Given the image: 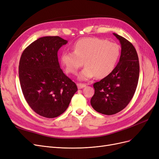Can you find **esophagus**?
<instances>
[{"label":"esophagus","instance_id":"obj_1","mask_svg":"<svg viewBox=\"0 0 159 159\" xmlns=\"http://www.w3.org/2000/svg\"><path fill=\"white\" fill-rule=\"evenodd\" d=\"M77 85H78V89H82L86 86V85L84 84H77Z\"/></svg>","mask_w":159,"mask_h":159}]
</instances>
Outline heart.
<instances>
[{
    "mask_svg": "<svg viewBox=\"0 0 159 159\" xmlns=\"http://www.w3.org/2000/svg\"><path fill=\"white\" fill-rule=\"evenodd\" d=\"M74 51H64L60 61L67 73L75 74L84 64L85 68L78 75L80 80H87L97 76L106 78L117 66L121 49L115 42L96 37L80 38L73 46Z\"/></svg>",
    "mask_w": 159,
    "mask_h": 159,
    "instance_id": "obj_1",
    "label": "heart"
}]
</instances>
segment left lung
I'll return each instance as SVG.
<instances>
[{
    "mask_svg": "<svg viewBox=\"0 0 159 159\" xmlns=\"http://www.w3.org/2000/svg\"><path fill=\"white\" fill-rule=\"evenodd\" d=\"M121 44L119 61L112 73L93 84L91 105L98 113L111 115L121 111L131 102L139 77L137 51L125 38L113 33Z\"/></svg>",
    "mask_w": 159,
    "mask_h": 159,
    "instance_id": "obj_1",
    "label": "left lung"
}]
</instances>
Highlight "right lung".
Masks as SVG:
<instances>
[{"mask_svg": "<svg viewBox=\"0 0 159 159\" xmlns=\"http://www.w3.org/2000/svg\"><path fill=\"white\" fill-rule=\"evenodd\" d=\"M67 43L59 36L40 38L20 57L18 71L23 95L32 109L42 117L54 118L63 113L78 91L57 58V52Z\"/></svg>", "mask_w": 159, "mask_h": 159, "instance_id": "add662e5", "label": "right lung"}]
</instances>
